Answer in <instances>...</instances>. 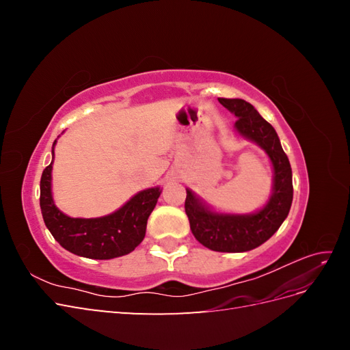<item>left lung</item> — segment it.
Listing matches in <instances>:
<instances>
[{
    "instance_id": "left-lung-1",
    "label": "left lung",
    "mask_w": 350,
    "mask_h": 350,
    "mask_svg": "<svg viewBox=\"0 0 350 350\" xmlns=\"http://www.w3.org/2000/svg\"><path fill=\"white\" fill-rule=\"evenodd\" d=\"M219 102L238 116V133L267 152L274 169L273 194L266 207L254 215H219L207 210L187 189L185 213L193 235L204 247L219 252H242L266 242L288 216L293 198L292 169L278 133L251 103L226 98H219Z\"/></svg>"
}]
</instances>
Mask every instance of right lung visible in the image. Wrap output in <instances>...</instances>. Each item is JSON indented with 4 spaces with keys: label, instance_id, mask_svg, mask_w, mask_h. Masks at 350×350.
Instances as JSON below:
<instances>
[{
    "label": "right lung",
    "instance_id": "obj_1",
    "mask_svg": "<svg viewBox=\"0 0 350 350\" xmlns=\"http://www.w3.org/2000/svg\"><path fill=\"white\" fill-rule=\"evenodd\" d=\"M51 171L52 162L40 178V210L46 228L62 248L86 258L109 260L131 252L143 241L147 219L157 203L161 189H144L109 216L72 219L61 213L52 201Z\"/></svg>",
    "mask_w": 350,
    "mask_h": 350
}]
</instances>
